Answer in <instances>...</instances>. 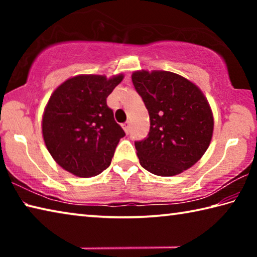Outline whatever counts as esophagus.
Masks as SVG:
<instances>
[{
	"mask_svg": "<svg viewBox=\"0 0 257 257\" xmlns=\"http://www.w3.org/2000/svg\"><path fill=\"white\" fill-rule=\"evenodd\" d=\"M121 125H122V128H123V130L125 132V134H128L129 133V129H130V122H129V121L122 123Z\"/></svg>",
	"mask_w": 257,
	"mask_h": 257,
	"instance_id": "obj_1",
	"label": "esophagus"
}]
</instances>
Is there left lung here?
<instances>
[{"label": "left lung", "instance_id": "8db88e82", "mask_svg": "<svg viewBox=\"0 0 257 257\" xmlns=\"http://www.w3.org/2000/svg\"><path fill=\"white\" fill-rule=\"evenodd\" d=\"M132 79L151 120L147 137L135 142L139 163L161 177L193 167L210 146L214 127L202 90L170 71H135Z\"/></svg>", "mask_w": 257, "mask_h": 257}]
</instances>
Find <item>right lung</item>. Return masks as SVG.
I'll use <instances>...</instances> for the list:
<instances>
[{
    "instance_id": "add662e5",
    "label": "right lung",
    "mask_w": 257,
    "mask_h": 257,
    "mask_svg": "<svg viewBox=\"0 0 257 257\" xmlns=\"http://www.w3.org/2000/svg\"><path fill=\"white\" fill-rule=\"evenodd\" d=\"M123 75L107 78L79 75L56 88L47 102L42 132L47 151L64 170L88 178L111 164L115 147L124 136L106 104Z\"/></svg>"
}]
</instances>
